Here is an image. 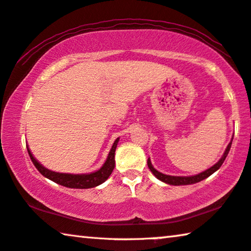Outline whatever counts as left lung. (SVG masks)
Instances as JSON below:
<instances>
[{"label": "left lung", "mask_w": 251, "mask_h": 251, "mask_svg": "<svg viewBox=\"0 0 251 251\" xmlns=\"http://www.w3.org/2000/svg\"><path fill=\"white\" fill-rule=\"evenodd\" d=\"M231 144H232V140L227 145V148L226 150V152H224V154L221 159H220V161L218 163H215L214 166L209 168V169L203 171V173L198 174L196 176H190V177H177V176H168V175H163L161 173H159V171H156L154 168L152 167V163L150 161V159H148V167L150 168V170H151V173L155 176L156 178L159 179V180H161L163 182H166V184H169V185H174V186H179V185H192V184H196L198 181H201L203 179L207 178L211 176L212 174H214L216 170L220 169V167L222 166V163L224 162V160H226L227 153L230 151V148H231Z\"/></svg>", "instance_id": "1"}]
</instances>
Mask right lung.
I'll list each match as a JSON object with an SVG mask.
<instances>
[{"instance_id": "1", "label": "right lung", "mask_w": 251, "mask_h": 251, "mask_svg": "<svg viewBox=\"0 0 251 251\" xmlns=\"http://www.w3.org/2000/svg\"><path fill=\"white\" fill-rule=\"evenodd\" d=\"M117 138L114 142L113 148H111L109 154H108V158L104 162L103 166L100 168L98 171L92 174H88V175H71V174H59V173H55V171H51L47 168H45L44 166L40 164L36 160L35 156L32 155L31 151H30L29 148L28 149V153L30 159H31L32 163L35 164V167L38 169V171L42 174L44 177H46L48 179H50L51 181L56 182V184H59L62 186L69 187V188H80V189H87V188H92V187H96L100 184H102L108 179V177L113 173L114 168H115V151L116 148H117V143H118Z\"/></svg>"}]
</instances>
